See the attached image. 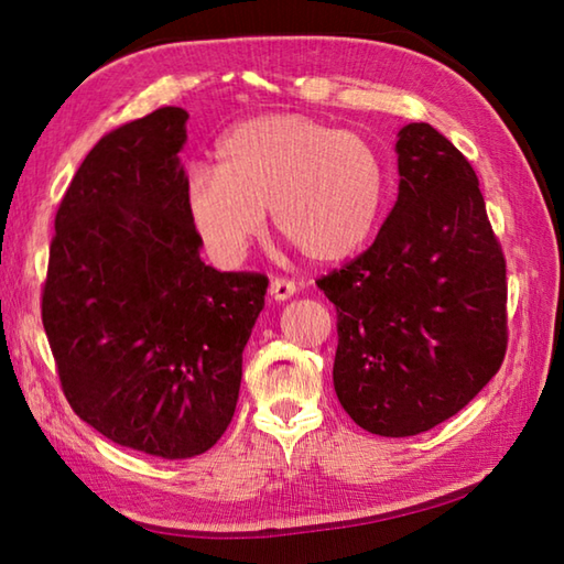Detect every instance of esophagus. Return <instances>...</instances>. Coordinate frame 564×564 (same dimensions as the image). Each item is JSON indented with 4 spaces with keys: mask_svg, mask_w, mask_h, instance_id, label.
<instances>
[{
    "mask_svg": "<svg viewBox=\"0 0 564 564\" xmlns=\"http://www.w3.org/2000/svg\"><path fill=\"white\" fill-rule=\"evenodd\" d=\"M271 299L273 301H289L291 299V295L295 293V291H299V289H295V283L293 281H285V279H273L271 281Z\"/></svg>",
    "mask_w": 564,
    "mask_h": 564,
    "instance_id": "esophagus-1",
    "label": "esophagus"
}]
</instances>
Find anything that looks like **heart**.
<instances>
[{
	"instance_id": "b5f03b06",
	"label": "heart",
	"mask_w": 564,
	"mask_h": 564,
	"mask_svg": "<svg viewBox=\"0 0 564 564\" xmlns=\"http://www.w3.org/2000/svg\"><path fill=\"white\" fill-rule=\"evenodd\" d=\"M388 174L378 149L303 113L246 119L218 144V169L194 166L186 212L216 259L241 261L273 214L305 259H348L376 231Z\"/></svg>"
}]
</instances>
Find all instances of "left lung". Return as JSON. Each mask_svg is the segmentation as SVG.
Returning a JSON list of instances; mask_svg holds the SVG:
<instances>
[{"label":"left lung","instance_id":"1","mask_svg":"<svg viewBox=\"0 0 564 564\" xmlns=\"http://www.w3.org/2000/svg\"><path fill=\"white\" fill-rule=\"evenodd\" d=\"M395 151L398 202L376 241L316 283L336 305L343 410L362 431L408 437L500 370L508 281L470 161L423 121L400 129Z\"/></svg>","mask_w":564,"mask_h":564}]
</instances>
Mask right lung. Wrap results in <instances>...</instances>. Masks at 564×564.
Wrapping results in <instances>:
<instances>
[{"label":"right lung","mask_w":564,"mask_h":564,"mask_svg":"<svg viewBox=\"0 0 564 564\" xmlns=\"http://www.w3.org/2000/svg\"><path fill=\"white\" fill-rule=\"evenodd\" d=\"M188 113L164 107L99 139L54 218L42 323L76 415L131 451L178 460L231 423L263 273L198 256L186 212Z\"/></svg>","instance_id":"right-lung-1"}]
</instances>
